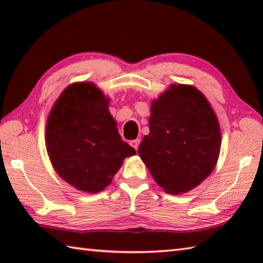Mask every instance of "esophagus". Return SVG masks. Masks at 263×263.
<instances>
[{
  "instance_id": "34e87169",
  "label": "esophagus",
  "mask_w": 263,
  "mask_h": 263,
  "mask_svg": "<svg viewBox=\"0 0 263 263\" xmlns=\"http://www.w3.org/2000/svg\"><path fill=\"white\" fill-rule=\"evenodd\" d=\"M140 139H136V140H133V141H131L130 142V144H131V146L133 147V148H135L136 150H137V152H138V148H139V144H140Z\"/></svg>"
}]
</instances>
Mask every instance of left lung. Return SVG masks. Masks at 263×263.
Wrapping results in <instances>:
<instances>
[{
    "instance_id": "1",
    "label": "left lung",
    "mask_w": 263,
    "mask_h": 263,
    "mask_svg": "<svg viewBox=\"0 0 263 263\" xmlns=\"http://www.w3.org/2000/svg\"><path fill=\"white\" fill-rule=\"evenodd\" d=\"M149 135L139 156L156 183L171 194L197 187L216 167L220 126L208 99L197 88L173 83L150 105Z\"/></svg>"
}]
</instances>
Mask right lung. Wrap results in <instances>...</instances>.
Here are the masks:
<instances>
[{
	"label": "right lung",
	"mask_w": 263,
	"mask_h": 263,
	"mask_svg": "<svg viewBox=\"0 0 263 263\" xmlns=\"http://www.w3.org/2000/svg\"><path fill=\"white\" fill-rule=\"evenodd\" d=\"M109 98L92 82L66 87L46 124V149L58 175L87 193L107 187L123 160L136 155L117 130Z\"/></svg>",
	"instance_id": "obj_1"
}]
</instances>
